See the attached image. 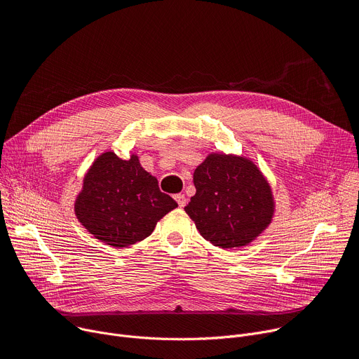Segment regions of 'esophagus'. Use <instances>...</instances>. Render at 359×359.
<instances>
[{"label":"esophagus","mask_w":359,"mask_h":359,"mask_svg":"<svg viewBox=\"0 0 359 359\" xmlns=\"http://www.w3.org/2000/svg\"><path fill=\"white\" fill-rule=\"evenodd\" d=\"M175 200L177 201L179 208H184V206H186V201H187V198H186V196H184V194H175Z\"/></svg>","instance_id":"obj_1"}]
</instances>
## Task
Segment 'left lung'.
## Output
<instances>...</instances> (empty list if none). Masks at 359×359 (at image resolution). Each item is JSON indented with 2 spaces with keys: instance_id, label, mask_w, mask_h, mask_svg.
Segmentation results:
<instances>
[{
  "instance_id": "8db88e82",
  "label": "left lung",
  "mask_w": 359,
  "mask_h": 359,
  "mask_svg": "<svg viewBox=\"0 0 359 359\" xmlns=\"http://www.w3.org/2000/svg\"><path fill=\"white\" fill-rule=\"evenodd\" d=\"M196 194L184 208L198 233L220 248H238L273 222L271 184L251 159L210 153L194 170Z\"/></svg>"
}]
</instances>
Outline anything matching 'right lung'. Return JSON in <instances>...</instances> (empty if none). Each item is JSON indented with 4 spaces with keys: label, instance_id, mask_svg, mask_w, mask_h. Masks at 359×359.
I'll return each instance as SVG.
<instances>
[{
    "label": "right lung",
    "instance_id": "add662e5",
    "mask_svg": "<svg viewBox=\"0 0 359 359\" xmlns=\"http://www.w3.org/2000/svg\"><path fill=\"white\" fill-rule=\"evenodd\" d=\"M176 208L177 203L159 190L158 179L142 168L136 153L123 161L112 150L93 161L74 203L78 222L95 238L116 248L149 237Z\"/></svg>",
    "mask_w": 359,
    "mask_h": 359
}]
</instances>
